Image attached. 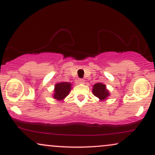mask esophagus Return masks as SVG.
<instances>
[{"label": "esophagus", "instance_id": "34e87169", "mask_svg": "<svg viewBox=\"0 0 155 155\" xmlns=\"http://www.w3.org/2000/svg\"><path fill=\"white\" fill-rule=\"evenodd\" d=\"M78 81H79V84H84L85 83V80L84 79H79L78 80Z\"/></svg>", "mask_w": 155, "mask_h": 155}]
</instances>
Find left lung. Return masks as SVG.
I'll list each match as a JSON object with an SVG mask.
<instances>
[{
  "mask_svg": "<svg viewBox=\"0 0 155 155\" xmlns=\"http://www.w3.org/2000/svg\"><path fill=\"white\" fill-rule=\"evenodd\" d=\"M92 93L101 101H106L110 96V92L106 86L102 83H96L92 86Z\"/></svg>",
  "mask_w": 155,
  "mask_h": 155,
  "instance_id": "obj_1",
  "label": "left lung"
}]
</instances>
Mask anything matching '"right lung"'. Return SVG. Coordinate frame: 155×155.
<instances>
[{
	"label": "right lung",
	"instance_id": "add662e5",
	"mask_svg": "<svg viewBox=\"0 0 155 155\" xmlns=\"http://www.w3.org/2000/svg\"><path fill=\"white\" fill-rule=\"evenodd\" d=\"M72 84L70 82H59L54 85L53 98L58 101H63L68 95L71 90Z\"/></svg>",
	"mask_w": 155,
	"mask_h": 155
}]
</instances>
